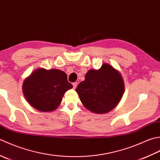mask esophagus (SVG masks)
<instances>
[{
  "label": "esophagus",
  "instance_id": "esophagus-1",
  "mask_svg": "<svg viewBox=\"0 0 160 160\" xmlns=\"http://www.w3.org/2000/svg\"><path fill=\"white\" fill-rule=\"evenodd\" d=\"M72 85H73V88L75 89L76 88H77V82H74V83H72Z\"/></svg>",
  "mask_w": 160,
  "mask_h": 160
}]
</instances>
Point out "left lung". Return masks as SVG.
<instances>
[{
  "instance_id": "left-lung-1",
  "label": "left lung",
  "mask_w": 160,
  "mask_h": 160,
  "mask_svg": "<svg viewBox=\"0 0 160 160\" xmlns=\"http://www.w3.org/2000/svg\"><path fill=\"white\" fill-rule=\"evenodd\" d=\"M123 90L121 74L108 63L99 70H90L76 88L83 105L99 114L112 110L122 99Z\"/></svg>"
}]
</instances>
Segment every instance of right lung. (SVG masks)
I'll return each instance as SVG.
<instances>
[{"label": "right lung", "instance_id": "1", "mask_svg": "<svg viewBox=\"0 0 160 160\" xmlns=\"http://www.w3.org/2000/svg\"><path fill=\"white\" fill-rule=\"evenodd\" d=\"M66 72L59 70H35L23 83V93L29 103L42 112L54 110L68 90L72 88Z\"/></svg>", "mask_w": 160, "mask_h": 160}]
</instances>
